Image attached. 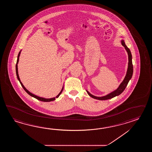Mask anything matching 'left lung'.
<instances>
[{
    "instance_id": "1",
    "label": "left lung",
    "mask_w": 152,
    "mask_h": 152,
    "mask_svg": "<svg viewBox=\"0 0 152 152\" xmlns=\"http://www.w3.org/2000/svg\"><path fill=\"white\" fill-rule=\"evenodd\" d=\"M122 45L126 49V52L128 53V69L126 72V75L124 77L123 81L121 83V84H120L119 87L117 88L116 90L114 91L113 92H111L110 94H107L105 96L103 97H96L94 96V95H92V94H91L88 91H86L88 94L90 96V97L93 98L94 99H96L98 100H107V99H111L113 97L117 96L118 95H120V94H122L124 90H125V88H126L127 85L129 83V80L131 79V78L132 77V73H133V66H132V55L131 54V52L130 50L127 46L126 45L125 42L124 41V40L121 41Z\"/></svg>"
}]
</instances>
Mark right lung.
Masks as SVG:
<instances>
[{"label": "right lung", "instance_id": "obj_1", "mask_svg": "<svg viewBox=\"0 0 152 152\" xmlns=\"http://www.w3.org/2000/svg\"><path fill=\"white\" fill-rule=\"evenodd\" d=\"M20 51H21V50H20ZM20 51L19 52V54H18V57H17V60L16 65V75L17 79H18V80L20 81V84H21V85H22V87L24 88V90L26 91V93L28 94H29L30 96H31V97H34L36 99L40 100V101L45 102H51V101H53V100H55V98H58V97H59V96L61 94L62 92V91H63V89H64V86L62 87V88L61 91H60V92L59 93V94H58V95L56 97H54V98H48V99L45 98H42V97H39V96H36V95L34 94H31V93L27 89H26V87L24 86V85H23V84L22 83V82L20 81V77H19V75H18V67H18V66H17V64H18V61H19V57H20Z\"/></svg>", "mask_w": 152, "mask_h": 152}]
</instances>
